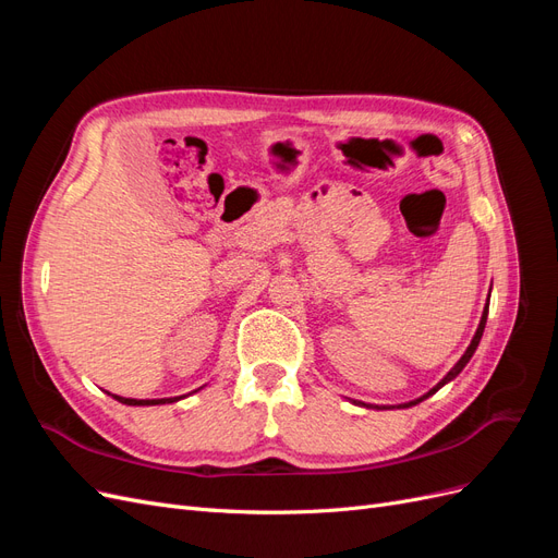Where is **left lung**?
Wrapping results in <instances>:
<instances>
[{
  "instance_id": "obj_1",
  "label": "left lung",
  "mask_w": 558,
  "mask_h": 558,
  "mask_svg": "<svg viewBox=\"0 0 558 558\" xmlns=\"http://www.w3.org/2000/svg\"><path fill=\"white\" fill-rule=\"evenodd\" d=\"M486 316H488V298H486V305H484V312H482V318H480V326H477V330H475V335H472V340H470V344H468V349L463 351V356L456 361V365L449 369V373L437 381L430 391H426L424 396H418V398H414V400H410V402H400V404H365V402H356V404H363V408H367V410H393V408H412V404H418L421 400H426V398H430L437 388H442L445 384H449L456 375L461 373V369L468 365V361L472 359V353L477 351V347H480V340H482V332H484V326H486Z\"/></svg>"
}]
</instances>
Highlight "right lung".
<instances>
[{"instance_id":"right-lung-1","label":"right lung","mask_w":558,"mask_h":558,"mask_svg":"<svg viewBox=\"0 0 558 558\" xmlns=\"http://www.w3.org/2000/svg\"><path fill=\"white\" fill-rule=\"evenodd\" d=\"M202 388V386H199ZM197 388V391H199ZM195 393V391H193ZM111 398H116L118 402H123V404H132V408H144V404H167V402H177V400H181V398H185V396H179V398H154V400H137V398H123V396H116V393H109Z\"/></svg>"}]
</instances>
